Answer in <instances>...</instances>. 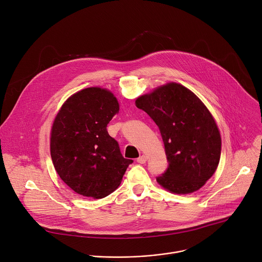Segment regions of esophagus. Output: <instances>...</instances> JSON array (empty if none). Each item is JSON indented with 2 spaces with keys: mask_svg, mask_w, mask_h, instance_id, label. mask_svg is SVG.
Returning a JSON list of instances; mask_svg holds the SVG:
<instances>
[{
  "mask_svg": "<svg viewBox=\"0 0 262 262\" xmlns=\"http://www.w3.org/2000/svg\"><path fill=\"white\" fill-rule=\"evenodd\" d=\"M146 160H147V157L144 156V155H142V156H140V157L137 159V163H139V164H145V163H146Z\"/></svg>",
  "mask_w": 262,
  "mask_h": 262,
  "instance_id": "obj_1",
  "label": "esophagus"
}]
</instances>
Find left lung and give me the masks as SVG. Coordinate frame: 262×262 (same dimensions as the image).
<instances>
[{
  "mask_svg": "<svg viewBox=\"0 0 262 262\" xmlns=\"http://www.w3.org/2000/svg\"><path fill=\"white\" fill-rule=\"evenodd\" d=\"M136 106L159 127L168 160L157 181L174 193L200 189L217 169L221 138L204 103L187 88L169 83L138 97Z\"/></svg>",
  "mask_w": 262,
  "mask_h": 262,
  "instance_id": "1",
  "label": "left lung"
}]
</instances>
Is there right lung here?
Here are the masks:
<instances>
[{"label":"right lung","mask_w":262,"mask_h":262,"mask_svg":"<svg viewBox=\"0 0 262 262\" xmlns=\"http://www.w3.org/2000/svg\"><path fill=\"white\" fill-rule=\"evenodd\" d=\"M114 94L86 88L72 95L57 114L50 138L54 168L63 182L84 196L112 193L133 160L125 159L106 127L119 113Z\"/></svg>","instance_id":"obj_1"}]
</instances>
